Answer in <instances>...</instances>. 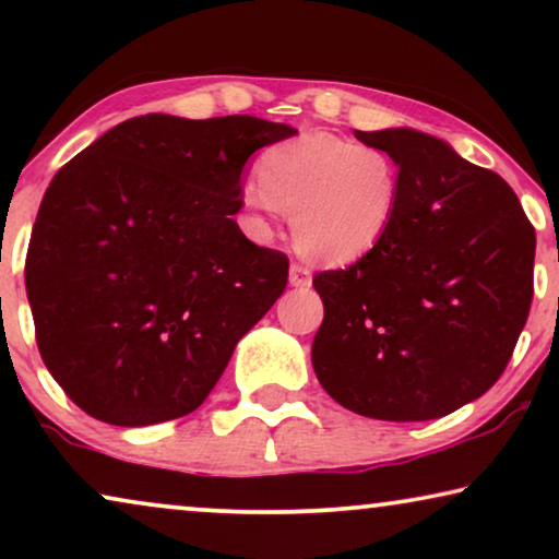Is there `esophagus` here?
Listing matches in <instances>:
<instances>
[{
	"instance_id": "esophagus-1",
	"label": "esophagus",
	"mask_w": 559,
	"mask_h": 559,
	"mask_svg": "<svg viewBox=\"0 0 559 559\" xmlns=\"http://www.w3.org/2000/svg\"><path fill=\"white\" fill-rule=\"evenodd\" d=\"M310 282H312V274H310L308 266H302V264L289 266V285H293V287H308Z\"/></svg>"
}]
</instances>
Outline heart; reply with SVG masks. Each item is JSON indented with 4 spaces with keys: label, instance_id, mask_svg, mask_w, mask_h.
Wrapping results in <instances>:
<instances>
[{
    "label": "heart",
    "instance_id": "b5f03b06",
    "mask_svg": "<svg viewBox=\"0 0 559 559\" xmlns=\"http://www.w3.org/2000/svg\"><path fill=\"white\" fill-rule=\"evenodd\" d=\"M239 203L249 231L270 239L289 213L300 254L323 264H354L381 247L402 203V170L381 147L308 132L259 159Z\"/></svg>",
    "mask_w": 559,
    "mask_h": 559
}]
</instances>
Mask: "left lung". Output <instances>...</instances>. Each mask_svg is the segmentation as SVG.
<instances>
[{
    "mask_svg": "<svg viewBox=\"0 0 559 559\" xmlns=\"http://www.w3.org/2000/svg\"><path fill=\"white\" fill-rule=\"evenodd\" d=\"M402 170L392 231L312 280L325 316L312 369L356 415L423 423L507 369L534 295V228L509 182L417 129L358 132Z\"/></svg>",
    "mask_w": 559,
    "mask_h": 559,
    "instance_id": "left-lung-1",
    "label": "left lung"
}]
</instances>
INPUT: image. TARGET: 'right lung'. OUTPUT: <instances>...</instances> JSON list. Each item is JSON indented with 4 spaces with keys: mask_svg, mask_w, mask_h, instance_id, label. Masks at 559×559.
I'll list each match as a JSON object with an SVG mask.
<instances>
[{
    "mask_svg": "<svg viewBox=\"0 0 559 559\" xmlns=\"http://www.w3.org/2000/svg\"><path fill=\"white\" fill-rule=\"evenodd\" d=\"M297 129L147 114L117 124L45 190L25 287L37 348L102 423L198 409L236 343L285 293L289 262L234 216L247 159Z\"/></svg>",
    "mask_w": 559,
    "mask_h": 559,
    "instance_id": "right-lung-1",
    "label": "right lung"
}]
</instances>
